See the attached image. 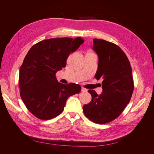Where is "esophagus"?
Returning <instances> with one entry per match:
<instances>
[{
	"label": "esophagus",
	"mask_w": 154,
	"mask_h": 154,
	"mask_svg": "<svg viewBox=\"0 0 154 154\" xmlns=\"http://www.w3.org/2000/svg\"><path fill=\"white\" fill-rule=\"evenodd\" d=\"M87 90L86 89V88H83V87H82V92H86Z\"/></svg>",
	"instance_id": "esophagus-1"
}]
</instances>
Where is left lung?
<instances>
[{"label": "left lung", "mask_w": 154, "mask_h": 154, "mask_svg": "<svg viewBox=\"0 0 154 154\" xmlns=\"http://www.w3.org/2000/svg\"><path fill=\"white\" fill-rule=\"evenodd\" d=\"M93 43L92 49L99 58L95 78L103 80V92L97 95L94 90H88L92 100L83 110L91 122L105 124L117 118L131 99L134 87L132 67L127 55L116 44L97 38Z\"/></svg>", "instance_id": "left-lung-1"}]
</instances>
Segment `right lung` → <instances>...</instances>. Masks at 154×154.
Here are the masks:
<instances>
[{"mask_svg":"<svg viewBox=\"0 0 154 154\" xmlns=\"http://www.w3.org/2000/svg\"><path fill=\"white\" fill-rule=\"evenodd\" d=\"M84 40L81 37L50 38L32 45L20 68V94L26 108L36 118L51 119L61 114L69 96L81 86L58 82L56 73L66 66L69 54Z\"/></svg>","mask_w":154,"mask_h":154,"instance_id":"obj_1","label":"right lung"}]
</instances>
